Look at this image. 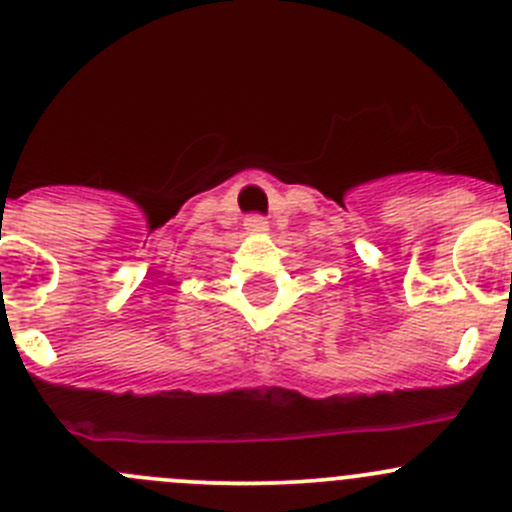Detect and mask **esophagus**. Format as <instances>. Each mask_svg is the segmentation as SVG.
<instances>
[{
    "label": "esophagus",
    "instance_id": "34e87169",
    "mask_svg": "<svg viewBox=\"0 0 512 512\" xmlns=\"http://www.w3.org/2000/svg\"><path fill=\"white\" fill-rule=\"evenodd\" d=\"M245 230L252 232V235H262V232H267L270 227H267L265 218H260V215H252V218L245 220Z\"/></svg>",
    "mask_w": 512,
    "mask_h": 512
}]
</instances>
